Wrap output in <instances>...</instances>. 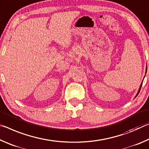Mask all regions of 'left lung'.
I'll list each match as a JSON object with an SVG mask.
<instances>
[{"label":"left lung","instance_id":"1","mask_svg":"<svg viewBox=\"0 0 149 149\" xmlns=\"http://www.w3.org/2000/svg\"><path fill=\"white\" fill-rule=\"evenodd\" d=\"M141 86H142V84H141L140 88H139V92H138V93H137V94H136V96H137V95L139 94V92H140V91H141Z\"/></svg>","mask_w":149,"mask_h":149}]
</instances>
